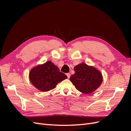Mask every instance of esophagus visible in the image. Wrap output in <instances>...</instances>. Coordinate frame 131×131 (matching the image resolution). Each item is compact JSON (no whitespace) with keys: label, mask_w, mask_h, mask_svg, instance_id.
Listing matches in <instances>:
<instances>
[{"label":"esophagus","mask_w":131,"mask_h":131,"mask_svg":"<svg viewBox=\"0 0 131 131\" xmlns=\"http://www.w3.org/2000/svg\"><path fill=\"white\" fill-rule=\"evenodd\" d=\"M66 75H67V77H68V79H69V78H70V73H67V74H66Z\"/></svg>","instance_id":"34e87169"}]
</instances>
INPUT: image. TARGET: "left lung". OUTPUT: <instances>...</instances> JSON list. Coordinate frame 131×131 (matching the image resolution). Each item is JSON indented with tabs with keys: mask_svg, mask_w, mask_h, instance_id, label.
I'll return each mask as SVG.
<instances>
[{
	"mask_svg": "<svg viewBox=\"0 0 131 131\" xmlns=\"http://www.w3.org/2000/svg\"><path fill=\"white\" fill-rule=\"evenodd\" d=\"M74 69L75 74L70 77V80L80 92L90 94L101 85L102 75L94 67L82 63L75 66Z\"/></svg>",
	"mask_w": 131,
	"mask_h": 131,
	"instance_id": "left-lung-1",
	"label": "left lung"
}]
</instances>
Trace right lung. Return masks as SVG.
Masks as SVG:
<instances>
[{
  "mask_svg": "<svg viewBox=\"0 0 131 131\" xmlns=\"http://www.w3.org/2000/svg\"><path fill=\"white\" fill-rule=\"evenodd\" d=\"M29 78L31 84L37 89L47 92L54 89L58 83L65 80L67 76L51 61H47L31 69Z\"/></svg>",
  "mask_w": 131,
  "mask_h": 131,
  "instance_id": "obj_1",
  "label": "right lung"
}]
</instances>
